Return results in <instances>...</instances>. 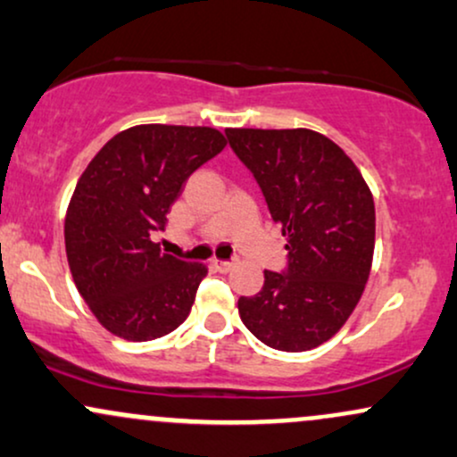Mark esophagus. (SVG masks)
Wrapping results in <instances>:
<instances>
[{"mask_svg":"<svg viewBox=\"0 0 457 457\" xmlns=\"http://www.w3.org/2000/svg\"><path fill=\"white\" fill-rule=\"evenodd\" d=\"M211 269H214L217 272H229L234 269L232 262H221V260H212L211 262Z\"/></svg>","mask_w":457,"mask_h":457,"instance_id":"1","label":"esophagus"}]
</instances>
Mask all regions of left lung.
<instances>
[{"label":"left lung","mask_w":457,"mask_h":457,"mask_svg":"<svg viewBox=\"0 0 457 457\" xmlns=\"http://www.w3.org/2000/svg\"><path fill=\"white\" fill-rule=\"evenodd\" d=\"M287 245V270H264L238 298L245 327L266 345L303 353L328 342L370 279L376 211L370 187L335 141L309 129H228Z\"/></svg>","instance_id":"obj_1"}]
</instances>
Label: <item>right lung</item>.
<instances>
[{
	"label": "right lung",
	"mask_w": 457,
	"mask_h": 457,
	"mask_svg": "<svg viewBox=\"0 0 457 457\" xmlns=\"http://www.w3.org/2000/svg\"><path fill=\"white\" fill-rule=\"evenodd\" d=\"M211 127L139 124L98 150L66 211V258L79 295L109 333L150 342L191 312L204 264L162 253L154 232L187 178L225 148Z\"/></svg>",
	"instance_id": "obj_1"
}]
</instances>
